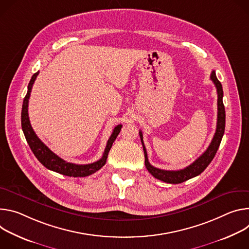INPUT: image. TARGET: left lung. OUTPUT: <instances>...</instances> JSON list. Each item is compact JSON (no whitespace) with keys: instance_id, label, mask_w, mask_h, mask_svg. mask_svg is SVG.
<instances>
[{"instance_id":"left-lung-1","label":"left lung","mask_w":249,"mask_h":249,"mask_svg":"<svg viewBox=\"0 0 249 249\" xmlns=\"http://www.w3.org/2000/svg\"><path fill=\"white\" fill-rule=\"evenodd\" d=\"M211 80L213 82V84L216 88L217 93V122H216V129L214 132V135L213 137V141L210 143L207 150L198 158L196 159L189 166H187L184 169L180 170H162L159 168H156L149 163L147 158V152L143 143V137L142 130L140 131L141 141L143 146L144 151V158H145V167L148 170V172L155 177L156 179L163 181L165 183H170V184H179L183 183L191 178H194L198 175H200L207 167L208 165L212 162L213 159L218 146L222 142L223 135L225 133V126H226V110L225 106L223 103V97H224V91L223 86L220 84V82L217 80L215 76V72L213 71L211 73Z\"/></svg>"}]
</instances>
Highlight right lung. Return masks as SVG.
Returning a JSON list of instances; mask_svg holds the SVG:
<instances>
[{
	"mask_svg": "<svg viewBox=\"0 0 249 249\" xmlns=\"http://www.w3.org/2000/svg\"><path fill=\"white\" fill-rule=\"evenodd\" d=\"M39 71L35 73L29 83V86H27V93L23 99L22 103V109H21V128L23 131V134L25 136V140L29 143L32 151L37 158V160L43 165L44 167L47 169L57 172L59 174L69 176V177H86L89 176L95 172H97L99 169H101L107 162L108 151L110 150L114 142L116 141L118 134L120 133L122 129V124L117 125L112 135L109 136V139L107 142V146L105 148L104 154L101 159H99L96 162H93L91 164H84V165H79L67 162L57 156L55 153H53L39 139L36 132L34 131L30 118L29 113H27V107H29V100L32 92V88L34 83L38 75Z\"/></svg>",
	"mask_w": 249,
	"mask_h": 249,
	"instance_id": "right-lung-1",
	"label": "right lung"
}]
</instances>
